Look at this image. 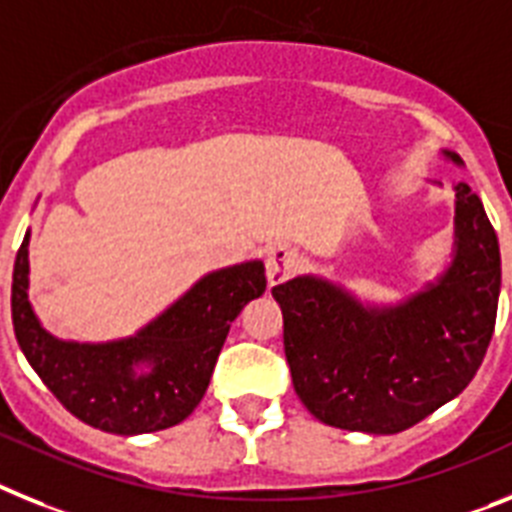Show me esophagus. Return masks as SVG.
Wrapping results in <instances>:
<instances>
[{"label": "esophagus", "mask_w": 512, "mask_h": 512, "mask_svg": "<svg viewBox=\"0 0 512 512\" xmlns=\"http://www.w3.org/2000/svg\"><path fill=\"white\" fill-rule=\"evenodd\" d=\"M299 265V255L288 244H273L268 252H265V273H268L270 286H278L286 278H291L293 270Z\"/></svg>", "instance_id": "34e87169"}]
</instances>
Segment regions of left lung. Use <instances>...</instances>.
I'll return each instance as SVG.
<instances>
[{"mask_svg":"<svg viewBox=\"0 0 512 512\" xmlns=\"http://www.w3.org/2000/svg\"><path fill=\"white\" fill-rule=\"evenodd\" d=\"M443 157L461 164L459 154ZM453 260L399 304H361L317 275L273 288L293 389L324 425L394 435L459 397L495 332L500 244L482 201L456 185Z\"/></svg>","mask_w":512,"mask_h":512,"instance_id":"8db88e82","label":"left lung"}]
</instances>
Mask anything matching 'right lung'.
<instances>
[{
	"label": "right lung",
	"mask_w": 512,
	"mask_h": 512,
	"mask_svg": "<svg viewBox=\"0 0 512 512\" xmlns=\"http://www.w3.org/2000/svg\"><path fill=\"white\" fill-rule=\"evenodd\" d=\"M30 231L12 273V324L22 353L53 397L82 422L115 435L157 433L201 404L231 322L265 293L260 260L203 275L141 327L110 342L59 340L43 330L28 299Z\"/></svg>",
	"instance_id": "1"
}]
</instances>
